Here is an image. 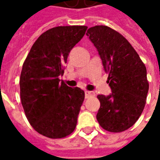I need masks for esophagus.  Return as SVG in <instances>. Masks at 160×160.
Here are the masks:
<instances>
[{"mask_svg": "<svg viewBox=\"0 0 160 160\" xmlns=\"http://www.w3.org/2000/svg\"><path fill=\"white\" fill-rule=\"evenodd\" d=\"M95 96V93L93 92H91V91H86L85 92V97L86 98H89L91 97H94Z\"/></svg>", "mask_w": 160, "mask_h": 160, "instance_id": "obj_1", "label": "esophagus"}]
</instances>
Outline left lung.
Listing matches in <instances>:
<instances>
[{
	"label": "left lung",
	"mask_w": 160,
	"mask_h": 160,
	"mask_svg": "<svg viewBox=\"0 0 160 160\" xmlns=\"http://www.w3.org/2000/svg\"><path fill=\"white\" fill-rule=\"evenodd\" d=\"M87 35L98 51L109 73V96L98 95L97 120L105 130L119 133L132 127L144 110L149 84L147 68L125 38L106 26H95Z\"/></svg>",
	"instance_id": "obj_1"
}]
</instances>
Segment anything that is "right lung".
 <instances>
[{
    "instance_id": "add662e5",
    "label": "right lung",
    "mask_w": 160,
    "mask_h": 160,
    "mask_svg": "<svg viewBox=\"0 0 160 160\" xmlns=\"http://www.w3.org/2000/svg\"><path fill=\"white\" fill-rule=\"evenodd\" d=\"M85 26H57L36 40L24 62L19 79L20 99L27 120L35 130L51 139L72 134L85 92L69 87L63 75L68 54L83 38Z\"/></svg>"
}]
</instances>
